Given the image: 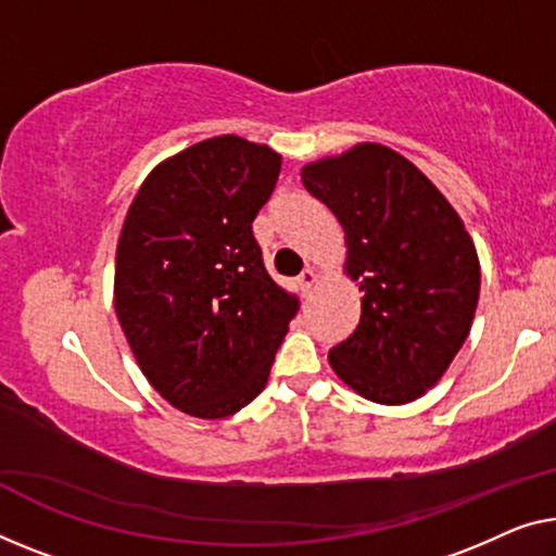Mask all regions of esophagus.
<instances>
[{"mask_svg": "<svg viewBox=\"0 0 556 556\" xmlns=\"http://www.w3.org/2000/svg\"><path fill=\"white\" fill-rule=\"evenodd\" d=\"M296 281H300L302 292H309V289L314 287V281H317V271H314L312 267H306V269L302 271V275H300V279H296Z\"/></svg>", "mask_w": 556, "mask_h": 556, "instance_id": "1", "label": "esophagus"}]
</instances>
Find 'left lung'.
Here are the masks:
<instances>
[{
  "instance_id": "1",
  "label": "left lung",
  "mask_w": 556,
  "mask_h": 556,
  "mask_svg": "<svg viewBox=\"0 0 556 556\" xmlns=\"http://www.w3.org/2000/svg\"><path fill=\"white\" fill-rule=\"evenodd\" d=\"M346 239L344 271L359 281L362 317L329 350L346 387L377 404H407L457 357L479 302V256L444 194L409 160L375 142L302 167Z\"/></svg>"
}]
</instances>
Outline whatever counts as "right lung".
<instances>
[{"instance_id":"right-lung-1","label":"right lung","mask_w":556,"mask_h":556,"mask_svg":"<svg viewBox=\"0 0 556 556\" xmlns=\"http://www.w3.org/2000/svg\"><path fill=\"white\" fill-rule=\"evenodd\" d=\"M279 169L267 144L204 139L156 164L124 219L114 309L147 382L189 417L247 407L300 309L252 235Z\"/></svg>"}]
</instances>
